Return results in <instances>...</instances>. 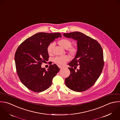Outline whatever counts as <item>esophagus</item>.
Returning <instances> with one entry per match:
<instances>
[{
  "label": "esophagus",
  "mask_w": 120,
  "mask_h": 120,
  "mask_svg": "<svg viewBox=\"0 0 120 120\" xmlns=\"http://www.w3.org/2000/svg\"><path fill=\"white\" fill-rule=\"evenodd\" d=\"M58 67H59V68L60 69H63V68H64V67H63V66H61V65H58Z\"/></svg>",
  "instance_id": "obj_1"
}]
</instances>
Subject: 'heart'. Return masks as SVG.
Returning <instances> with one entry per match:
<instances>
[{"label":"heart","mask_w":120,"mask_h":120,"mask_svg":"<svg viewBox=\"0 0 120 120\" xmlns=\"http://www.w3.org/2000/svg\"><path fill=\"white\" fill-rule=\"evenodd\" d=\"M58 44L62 47L66 49L67 52L71 56L75 55L78 52V48L76 46L71 44V40L66 38H63L58 41ZM54 47V43H50L47 47V50L49 55L52 53V50ZM70 60V57L65 55L64 56H58L53 58V62L60 65H64L66 62Z\"/></svg>","instance_id":"heart-1"}]
</instances>
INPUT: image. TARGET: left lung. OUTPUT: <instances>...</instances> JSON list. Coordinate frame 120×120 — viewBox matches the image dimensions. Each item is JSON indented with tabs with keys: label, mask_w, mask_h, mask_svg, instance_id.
I'll list each match as a JSON object with an SVG mask.
<instances>
[{
	"label": "left lung",
	"mask_w": 120,
	"mask_h": 120,
	"mask_svg": "<svg viewBox=\"0 0 120 120\" xmlns=\"http://www.w3.org/2000/svg\"><path fill=\"white\" fill-rule=\"evenodd\" d=\"M63 35L77 40L78 44L76 56L68 64L71 74L65 79V85L75 92L86 91L95 84L102 71L104 62L102 47L96 40L81 32Z\"/></svg>",
	"instance_id": "8db88e82"
}]
</instances>
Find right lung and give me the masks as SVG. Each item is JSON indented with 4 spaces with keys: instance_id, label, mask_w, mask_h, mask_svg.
I'll return each instance as SVG.
<instances>
[{
    "instance_id": "obj_1",
    "label": "right lung",
    "mask_w": 120,
    "mask_h": 120,
    "mask_svg": "<svg viewBox=\"0 0 120 120\" xmlns=\"http://www.w3.org/2000/svg\"><path fill=\"white\" fill-rule=\"evenodd\" d=\"M59 33L40 32L27 38L17 48L15 54L16 72L22 83L28 89L40 93L48 89L59 71L56 64H50L48 71L42 68V63L49 58L47 49Z\"/></svg>"
}]
</instances>
